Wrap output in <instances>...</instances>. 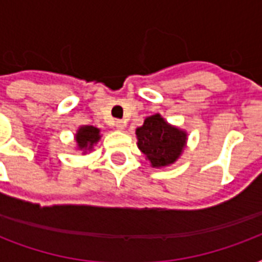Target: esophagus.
<instances>
[{
    "mask_svg": "<svg viewBox=\"0 0 262 262\" xmlns=\"http://www.w3.org/2000/svg\"><path fill=\"white\" fill-rule=\"evenodd\" d=\"M114 126L117 130H123V129L126 127V122H125V121H122V119H117L114 123Z\"/></svg>",
    "mask_w": 262,
    "mask_h": 262,
    "instance_id": "obj_1",
    "label": "esophagus"
}]
</instances>
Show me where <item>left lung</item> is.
<instances>
[{
	"label": "left lung",
	"mask_w": 262,
	"mask_h": 262,
	"mask_svg": "<svg viewBox=\"0 0 262 262\" xmlns=\"http://www.w3.org/2000/svg\"><path fill=\"white\" fill-rule=\"evenodd\" d=\"M137 147L151 167L162 168L174 164L186 148L187 133L168 123L162 115H149L141 126L136 129Z\"/></svg>",
	"instance_id": "left-lung-1"
}]
</instances>
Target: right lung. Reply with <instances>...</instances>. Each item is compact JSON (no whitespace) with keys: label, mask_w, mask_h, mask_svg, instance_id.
<instances>
[{"label":"right lung","mask_w":262,"mask_h":262,"mask_svg":"<svg viewBox=\"0 0 262 262\" xmlns=\"http://www.w3.org/2000/svg\"><path fill=\"white\" fill-rule=\"evenodd\" d=\"M102 135L99 127L91 126V125H83L77 129L75 135L76 149L81 151V155H87L88 152L94 149V147L99 143Z\"/></svg>","instance_id":"add662e5"}]
</instances>
